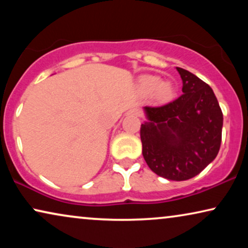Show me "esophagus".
Wrapping results in <instances>:
<instances>
[{
  "label": "esophagus",
  "instance_id": "1",
  "mask_svg": "<svg viewBox=\"0 0 248 248\" xmlns=\"http://www.w3.org/2000/svg\"><path fill=\"white\" fill-rule=\"evenodd\" d=\"M131 114H133V115H135V116H141V110L140 109H133L131 111Z\"/></svg>",
  "mask_w": 248,
  "mask_h": 248
}]
</instances>
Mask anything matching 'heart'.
<instances>
[{"instance_id":"b5f03b06","label":"heart","mask_w":248,"mask_h":248,"mask_svg":"<svg viewBox=\"0 0 248 248\" xmlns=\"http://www.w3.org/2000/svg\"><path fill=\"white\" fill-rule=\"evenodd\" d=\"M139 88L142 93L151 94L158 101H168L175 94L174 84L169 81H161L155 76L144 77L139 83Z\"/></svg>"}]
</instances>
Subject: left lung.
Segmentation results:
<instances>
[{"mask_svg":"<svg viewBox=\"0 0 248 248\" xmlns=\"http://www.w3.org/2000/svg\"><path fill=\"white\" fill-rule=\"evenodd\" d=\"M176 69L183 94L164 106L143 107L148 121L141 124L140 135L142 155L152 171L186 181L218 155L223 116L211 87L189 71Z\"/></svg>","mask_w":248,"mask_h":248,"instance_id":"8db88e82","label":"left lung"}]
</instances>
